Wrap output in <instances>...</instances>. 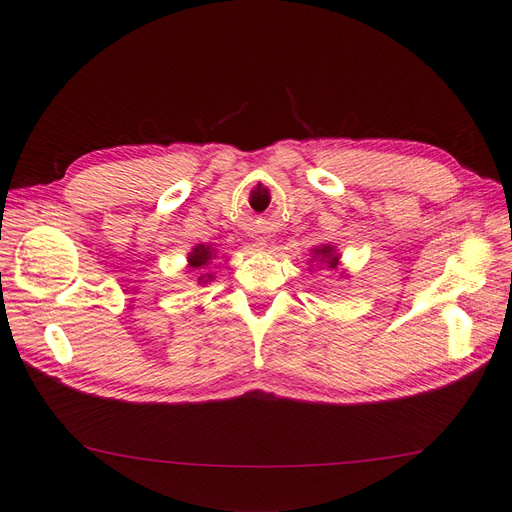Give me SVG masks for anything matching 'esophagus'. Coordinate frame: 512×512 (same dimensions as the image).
Returning <instances> with one entry per match:
<instances>
[{"mask_svg": "<svg viewBox=\"0 0 512 512\" xmlns=\"http://www.w3.org/2000/svg\"><path fill=\"white\" fill-rule=\"evenodd\" d=\"M257 246H261V248H264V242H259V244H257Z\"/></svg>", "mask_w": 512, "mask_h": 512, "instance_id": "1", "label": "esophagus"}]
</instances>
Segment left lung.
<instances>
[{
	"mask_svg": "<svg viewBox=\"0 0 512 512\" xmlns=\"http://www.w3.org/2000/svg\"><path fill=\"white\" fill-rule=\"evenodd\" d=\"M313 253H316V255H313V261H320V266H326L329 270H337L339 255L335 253V248L331 244L313 248Z\"/></svg>",
	"mask_w": 512,
	"mask_h": 512,
	"instance_id": "left-lung-1",
	"label": "left lung"
}]
</instances>
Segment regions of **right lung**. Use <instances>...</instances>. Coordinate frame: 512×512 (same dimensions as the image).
I'll list each match as a JSON object with an SVG mask.
<instances>
[{"label":"right lung","mask_w":512,"mask_h":512,"mask_svg":"<svg viewBox=\"0 0 512 512\" xmlns=\"http://www.w3.org/2000/svg\"><path fill=\"white\" fill-rule=\"evenodd\" d=\"M216 257H218V253L214 251L212 246L199 244V246L192 248V253H188V266H190L192 270H201V268H207L209 264H212V261H214ZM212 279H214L212 274H201L199 283L205 285V283H209Z\"/></svg>","instance_id":"1"}]
</instances>
